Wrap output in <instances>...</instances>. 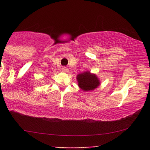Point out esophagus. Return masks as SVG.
I'll list each match as a JSON object with an SVG mask.
<instances>
[{
    "instance_id": "34e87169",
    "label": "esophagus",
    "mask_w": 150,
    "mask_h": 150,
    "mask_svg": "<svg viewBox=\"0 0 150 150\" xmlns=\"http://www.w3.org/2000/svg\"><path fill=\"white\" fill-rule=\"evenodd\" d=\"M62 72H67L69 69H68V68L66 67H62Z\"/></svg>"
}]
</instances>
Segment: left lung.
Wrapping results in <instances>:
<instances>
[{
    "label": "left lung",
    "mask_w": 150,
    "mask_h": 150,
    "mask_svg": "<svg viewBox=\"0 0 150 150\" xmlns=\"http://www.w3.org/2000/svg\"><path fill=\"white\" fill-rule=\"evenodd\" d=\"M77 80L79 87L85 91L93 90L99 85V81L96 75L94 74H91L90 72L79 74L77 76Z\"/></svg>",
    "instance_id": "obj_1"
}]
</instances>
